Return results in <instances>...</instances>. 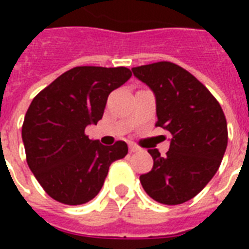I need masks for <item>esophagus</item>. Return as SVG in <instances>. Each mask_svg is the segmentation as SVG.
<instances>
[{"mask_svg":"<svg viewBox=\"0 0 249 249\" xmlns=\"http://www.w3.org/2000/svg\"><path fill=\"white\" fill-rule=\"evenodd\" d=\"M137 151H140V148H139V146L129 145V152H130V153H133V152H137Z\"/></svg>","mask_w":249,"mask_h":249,"instance_id":"obj_1","label":"esophagus"}]
</instances>
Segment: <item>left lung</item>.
Here are the masks:
<instances>
[{"mask_svg": "<svg viewBox=\"0 0 249 249\" xmlns=\"http://www.w3.org/2000/svg\"><path fill=\"white\" fill-rule=\"evenodd\" d=\"M156 96V126L168 130L169 151L153 159L140 183L149 196L167 205L193 198L217 172L228 142L224 112L213 94L181 66L160 61L132 68Z\"/></svg>", "mask_w": 249, "mask_h": 249, "instance_id": "obj_1", "label": "left lung"}]
</instances>
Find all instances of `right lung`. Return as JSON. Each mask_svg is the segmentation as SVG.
I'll use <instances>...</instances> for the list:
<instances>
[{
    "label": "right lung",
    "instance_id": "1",
    "mask_svg": "<svg viewBox=\"0 0 249 249\" xmlns=\"http://www.w3.org/2000/svg\"><path fill=\"white\" fill-rule=\"evenodd\" d=\"M125 66H76L42 89L22 124L26 162L52 198L68 205L90 201L110 164L126 156L125 141L105 146L85 128L103 119L109 93L128 81Z\"/></svg>",
    "mask_w": 249,
    "mask_h": 249
}]
</instances>
